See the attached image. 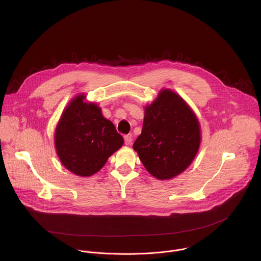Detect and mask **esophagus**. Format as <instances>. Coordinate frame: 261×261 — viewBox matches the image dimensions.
<instances>
[{"instance_id":"1","label":"esophagus","mask_w":261,"mask_h":261,"mask_svg":"<svg viewBox=\"0 0 261 261\" xmlns=\"http://www.w3.org/2000/svg\"><path fill=\"white\" fill-rule=\"evenodd\" d=\"M132 142H133V137H132V135H126V136H124V143H125V145H130Z\"/></svg>"}]
</instances>
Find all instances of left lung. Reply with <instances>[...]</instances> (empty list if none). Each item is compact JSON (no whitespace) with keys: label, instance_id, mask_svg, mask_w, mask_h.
Here are the masks:
<instances>
[{"label":"left lung","instance_id":"8db88e82","mask_svg":"<svg viewBox=\"0 0 261 261\" xmlns=\"http://www.w3.org/2000/svg\"><path fill=\"white\" fill-rule=\"evenodd\" d=\"M201 143L199 120L186 101L164 88L145 107L142 134L133 148L158 180H171L192 164Z\"/></svg>","mask_w":261,"mask_h":261}]
</instances>
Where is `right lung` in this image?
<instances>
[{"mask_svg":"<svg viewBox=\"0 0 261 261\" xmlns=\"http://www.w3.org/2000/svg\"><path fill=\"white\" fill-rule=\"evenodd\" d=\"M84 93L73 97L55 128L54 144L62 165L80 177L97 173L114 151L123 145L122 137L101 109L85 100Z\"/></svg>","mask_w":261,"mask_h":261,"instance_id":"1","label":"right lung"}]
</instances>
